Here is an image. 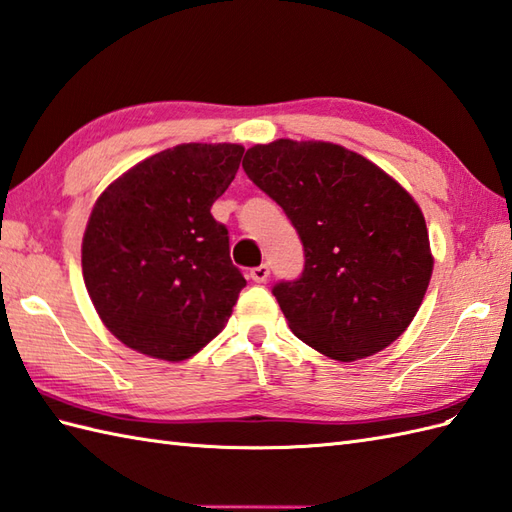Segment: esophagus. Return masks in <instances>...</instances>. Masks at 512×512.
Returning a JSON list of instances; mask_svg holds the SVG:
<instances>
[{"label":"esophagus","instance_id":"34e87169","mask_svg":"<svg viewBox=\"0 0 512 512\" xmlns=\"http://www.w3.org/2000/svg\"><path fill=\"white\" fill-rule=\"evenodd\" d=\"M249 278H252L254 282H267V278H269V267H267V265L254 267L252 271H249Z\"/></svg>","mask_w":512,"mask_h":512}]
</instances>
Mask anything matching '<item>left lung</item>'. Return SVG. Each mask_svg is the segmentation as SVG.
<instances>
[{"instance_id":"left-lung-1","label":"left lung","mask_w":512,"mask_h":512,"mask_svg":"<svg viewBox=\"0 0 512 512\" xmlns=\"http://www.w3.org/2000/svg\"><path fill=\"white\" fill-rule=\"evenodd\" d=\"M243 168L285 210L304 247L300 278L271 289L295 337L337 361L370 357L399 339L434 269L410 192L331 142L256 144Z\"/></svg>"}]
</instances>
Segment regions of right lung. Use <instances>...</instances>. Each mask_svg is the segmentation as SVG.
Segmentation results:
<instances>
[{
    "mask_svg": "<svg viewBox=\"0 0 512 512\" xmlns=\"http://www.w3.org/2000/svg\"><path fill=\"white\" fill-rule=\"evenodd\" d=\"M243 153L241 144H179L135 164L98 197L83 236V278L122 344L184 361L230 320L245 278L210 208Z\"/></svg>",
    "mask_w": 512,
    "mask_h": 512,
    "instance_id": "obj_1",
    "label": "right lung"
}]
</instances>
